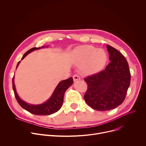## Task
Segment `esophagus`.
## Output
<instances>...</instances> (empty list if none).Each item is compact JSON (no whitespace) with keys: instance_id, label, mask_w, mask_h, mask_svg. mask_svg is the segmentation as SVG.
Segmentation results:
<instances>
[{"instance_id":"obj_1","label":"esophagus","mask_w":146,"mask_h":146,"mask_svg":"<svg viewBox=\"0 0 146 146\" xmlns=\"http://www.w3.org/2000/svg\"><path fill=\"white\" fill-rule=\"evenodd\" d=\"M73 80L74 81H77V80H80L81 78H80V77L78 76V75H77V74H74V75H73Z\"/></svg>"}]
</instances>
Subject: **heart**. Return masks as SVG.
<instances>
[{"label": "heart", "mask_w": 146, "mask_h": 146, "mask_svg": "<svg viewBox=\"0 0 146 146\" xmlns=\"http://www.w3.org/2000/svg\"><path fill=\"white\" fill-rule=\"evenodd\" d=\"M74 57L77 63L85 65L89 72H96L102 70L108 60V55L103 49H97L92 46H81L76 50Z\"/></svg>", "instance_id": "heart-1"}]
</instances>
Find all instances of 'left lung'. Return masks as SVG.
Instances as JSON below:
<instances>
[{
	"label": "left lung",
	"instance_id": "8db88e82",
	"mask_svg": "<svg viewBox=\"0 0 146 146\" xmlns=\"http://www.w3.org/2000/svg\"><path fill=\"white\" fill-rule=\"evenodd\" d=\"M110 63L105 69L84 78L88 85L84 96L92 109L106 111L122 103L130 86L131 73L127 59L114 47L107 45Z\"/></svg>",
	"mask_w": 146,
	"mask_h": 146
}]
</instances>
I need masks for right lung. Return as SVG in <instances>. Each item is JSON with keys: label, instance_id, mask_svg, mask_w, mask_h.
Instances as JSON below:
<instances>
[{"label": "right lung", "instance_id": "add662e5", "mask_svg": "<svg viewBox=\"0 0 146 146\" xmlns=\"http://www.w3.org/2000/svg\"><path fill=\"white\" fill-rule=\"evenodd\" d=\"M40 48V47H33L29 50L24 54L21 59H23L28 55V54L30 53L31 52ZM19 62L20 61L18 62L17 68L18 66ZM12 82L13 89L14 92L15 97L21 106L32 114L39 115H47L56 113L60 109L62 104H63L65 92L69 88V87L72 86L73 82V80L72 77H70L65 80L60 81L56 87L51 98L44 103L39 105H31L21 99L18 97L15 90L14 82V77H13Z\"/></svg>", "mask_w": 146, "mask_h": 146}]
</instances>
